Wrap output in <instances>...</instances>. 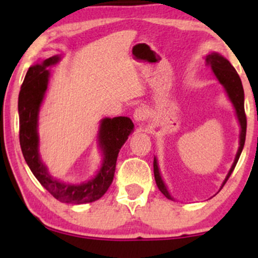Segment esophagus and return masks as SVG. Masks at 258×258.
<instances>
[{
    "label": "esophagus",
    "instance_id": "34e87169",
    "mask_svg": "<svg viewBox=\"0 0 258 258\" xmlns=\"http://www.w3.org/2000/svg\"><path fill=\"white\" fill-rule=\"evenodd\" d=\"M147 117H148V111L144 106H138V108L135 109V112H133V119L137 121V122L144 121Z\"/></svg>",
    "mask_w": 258,
    "mask_h": 258
}]
</instances>
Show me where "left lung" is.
<instances>
[{"mask_svg":"<svg viewBox=\"0 0 258 258\" xmlns=\"http://www.w3.org/2000/svg\"><path fill=\"white\" fill-rule=\"evenodd\" d=\"M206 63L207 65L211 67V69L214 70L216 78L218 79L220 84L223 86L224 90H226L230 102L233 103L234 108H235L236 117H238L239 123H240V136H239L240 141H239V149L235 155V160H234L232 167H230L229 172H228L226 179H224L223 184H222V186H223L226 184L228 178L230 177V174H232L239 158H240V154L242 152V148H244V144H245V137H246V115H245V108H244V88H242L241 80L239 78L238 73H236V70L234 69L233 65L229 63L228 59L222 57V55L218 54V53L214 52V53H210V54L207 55ZM154 177H155L156 185H158L160 191H161L167 199H173V198L170 195V193H168L166 185H165L164 180L161 178V174H160L159 166H158V161H156L155 158H154Z\"/></svg>","mask_w":258,"mask_h":258,"instance_id":"obj_1","label":"left lung"}]
</instances>
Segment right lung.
<instances>
[{
	"mask_svg": "<svg viewBox=\"0 0 258 258\" xmlns=\"http://www.w3.org/2000/svg\"><path fill=\"white\" fill-rule=\"evenodd\" d=\"M59 59V55L44 59L42 63L29 68L26 73L18 98L19 141L26 164L41 185L60 203L79 205L98 200L108 190L114 178L117 155L135 125L126 116L103 119L98 131V144L103 153V162L98 173L81 184L64 183L53 178L40 159L37 127L38 111L51 75L48 67L57 64Z\"/></svg>",
	"mask_w": 258,
	"mask_h": 258,
	"instance_id": "add662e5",
	"label": "right lung"
}]
</instances>
